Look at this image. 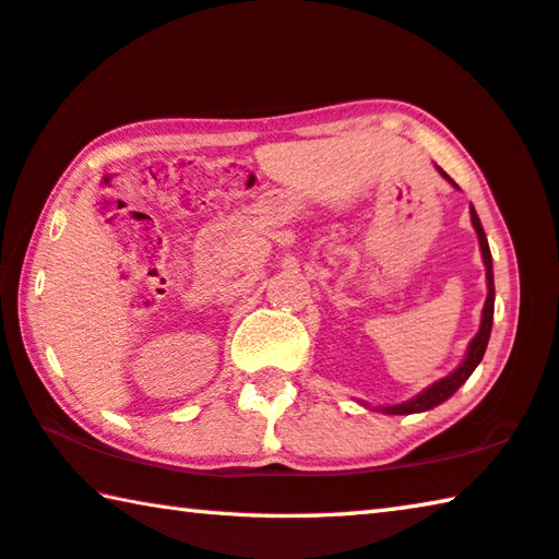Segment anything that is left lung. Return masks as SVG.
I'll return each mask as SVG.
<instances>
[{
  "instance_id": "left-lung-1",
  "label": "left lung",
  "mask_w": 559,
  "mask_h": 559,
  "mask_svg": "<svg viewBox=\"0 0 559 559\" xmlns=\"http://www.w3.org/2000/svg\"><path fill=\"white\" fill-rule=\"evenodd\" d=\"M438 168V166H436ZM438 173L451 182L455 190H461L455 186L453 178H448V173L443 168H438ZM471 223L475 227V233H478V242H480V252H483V264H486V282H488V297H486V305H483V314H480V329L478 334L473 336L471 344H468V352H465L463 361L455 366V369L448 373V377L438 379L431 386H426L420 393H416L414 399L404 401V404H393V406H379L377 411L381 414H389V416H408V414H424V411H431L436 406H441L443 401H448L453 396L455 391H459L465 381H468L471 373L475 371V366L483 361V354L488 349V340H490V329H492V309H496V282H492V258H490V247H488V237L486 230H483L480 225V217L475 213V207L471 205ZM369 406V404H364Z\"/></svg>"
}]
</instances>
